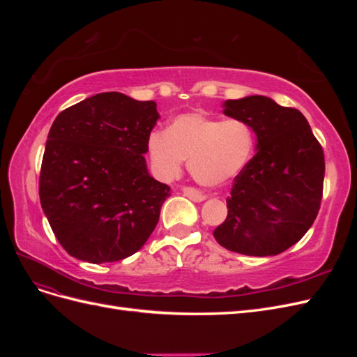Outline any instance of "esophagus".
I'll return each mask as SVG.
<instances>
[{
  "label": "esophagus",
  "mask_w": 357,
  "mask_h": 357,
  "mask_svg": "<svg viewBox=\"0 0 357 357\" xmlns=\"http://www.w3.org/2000/svg\"><path fill=\"white\" fill-rule=\"evenodd\" d=\"M183 193H185V197H188L189 199L195 201V202H202V201H205V198H207L205 195H202L199 190L193 189V188H185L183 189Z\"/></svg>",
  "instance_id": "1"
}]
</instances>
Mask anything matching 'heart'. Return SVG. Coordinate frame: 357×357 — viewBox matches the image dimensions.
Instances as JSON below:
<instances>
[{
  "instance_id": "heart-1",
  "label": "heart",
  "mask_w": 357,
  "mask_h": 357,
  "mask_svg": "<svg viewBox=\"0 0 357 357\" xmlns=\"http://www.w3.org/2000/svg\"><path fill=\"white\" fill-rule=\"evenodd\" d=\"M255 150V132L241 119H219L204 113H183L167 131L156 129L147 138L153 174L174 180L188 159L190 176L204 186H222L247 167Z\"/></svg>"
}]
</instances>
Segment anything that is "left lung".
Returning a JSON list of instances; mask_svg holds the SVG:
<instances>
[{"label":"left lung","mask_w":357,"mask_h":357,"mask_svg":"<svg viewBox=\"0 0 357 357\" xmlns=\"http://www.w3.org/2000/svg\"><path fill=\"white\" fill-rule=\"evenodd\" d=\"M256 134V155L234 180L215 241L247 256H275L296 244L320 208L325 156L299 110L262 95L223 102Z\"/></svg>","instance_id":"obj_1"}]
</instances>
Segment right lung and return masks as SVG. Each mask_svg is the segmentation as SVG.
I'll use <instances>...</instances> for the list:
<instances>
[{
	"instance_id": "right-lung-1",
	"label": "right lung",
	"mask_w": 357,
	"mask_h": 357,
	"mask_svg": "<svg viewBox=\"0 0 357 357\" xmlns=\"http://www.w3.org/2000/svg\"><path fill=\"white\" fill-rule=\"evenodd\" d=\"M155 101L102 92L61 112L43 155L40 202L66 252L84 262L134 255L156 228L169 186L149 174Z\"/></svg>"
}]
</instances>
